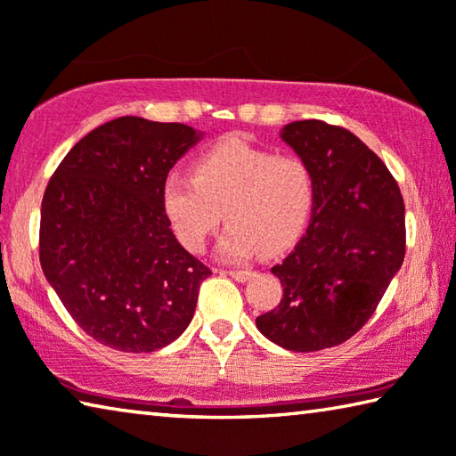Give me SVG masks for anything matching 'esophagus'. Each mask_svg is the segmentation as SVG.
<instances>
[{
    "mask_svg": "<svg viewBox=\"0 0 456 456\" xmlns=\"http://www.w3.org/2000/svg\"><path fill=\"white\" fill-rule=\"evenodd\" d=\"M224 274L232 276L234 281H238V282H246L252 276L250 270H224Z\"/></svg>",
    "mask_w": 456,
    "mask_h": 456,
    "instance_id": "1",
    "label": "esophagus"
}]
</instances>
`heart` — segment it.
<instances>
[{
    "label": "heart",
    "mask_w": 456,
    "mask_h": 456,
    "mask_svg": "<svg viewBox=\"0 0 456 456\" xmlns=\"http://www.w3.org/2000/svg\"><path fill=\"white\" fill-rule=\"evenodd\" d=\"M314 172L298 154H274L242 135H226L194 159V175L162 182V208L183 248L200 252L222 220L218 250L240 260L278 254L297 240L313 214Z\"/></svg>",
    "instance_id": "b5f03b06"
}]
</instances>
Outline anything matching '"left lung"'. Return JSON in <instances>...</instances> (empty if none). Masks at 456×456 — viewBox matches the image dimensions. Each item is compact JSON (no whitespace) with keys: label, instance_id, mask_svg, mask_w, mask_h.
Wrapping results in <instances>:
<instances>
[{"label":"left lung","instance_id":"obj_1","mask_svg":"<svg viewBox=\"0 0 456 456\" xmlns=\"http://www.w3.org/2000/svg\"><path fill=\"white\" fill-rule=\"evenodd\" d=\"M281 135L313 167L316 196L306 234L273 266L281 305L256 326L278 346L314 353L354 337L403 266L404 200L385 162L346 127L302 119Z\"/></svg>","mask_w":456,"mask_h":456}]
</instances>
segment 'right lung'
Masks as SVG:
<instances>
[{"instance_id": "obj_1", "label": "right lung", "mask_w": 456, "mask_h": 456, "mask_svg": "<svg viewBox=\"0 0 456 456\" xmlns=\"http://www.w3.org/2000/svg\"><path fill=\"white\" fill-rule=\"evenodd\" d=\"M200 135L186 124L116 118L84 135L47 182L42 270L103 346L154 353L191 322L212 273L175 240L162 182Z\"/></svg>"}]
</instances>
